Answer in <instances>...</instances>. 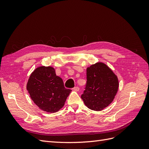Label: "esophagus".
Wrapping results in <instances>:
<instances>
[{
    "instance_id": "obj_1",
    "label": "esophagus",
    "mask_w": 149,
    "mask_h": 149,
    "mask_svg": "<svg viewBox=\"0 0 149 149\" xmlns=\"http://www.w3.org/2000/svg\"><path fill=\"white\" fill-rule=\"evenodd\" d=\"M73 90H74V91H78L79 90V87H78V86H76V87H74V88H73Z\"/></svg>"
}]
</instances>
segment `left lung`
Instances as JSON below:
<instances>
[{"instance_id":"left-lung-1","label":"left lung","mask_w":149,"mask_h":149,"mask_svg":"<svg viewBox=\"0 0 149 149\" xmlns=\"http://www.w3.org/2000/svg\"><path fill=\"white\" fill-rule=\"evenodd\" d=\"M86 76V85L81 97L89 109L102 111L113 101L118 93V76L102 62L88 67Z\"/></svg>"}]
</instances>
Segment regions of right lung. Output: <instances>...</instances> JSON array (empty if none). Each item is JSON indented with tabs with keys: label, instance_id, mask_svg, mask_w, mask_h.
<instances>
[{
	"label": "right lung",
	"instance_id": "1",
	"mask_svg": "<svg viewBox=\"0 0 149 149\" xmlns=\"http://www.w3.org/2000/svg\"><path fill=\"white\" fill-rule=\"evenodd\" d=\"M26 89L40 109L56 112L63 107L71 90L65 88L63 81L52 66H40L30 76Z\"/></svg>",
	"mask_w": 149,
	"mask_h": 149
}]
</instances>
